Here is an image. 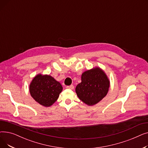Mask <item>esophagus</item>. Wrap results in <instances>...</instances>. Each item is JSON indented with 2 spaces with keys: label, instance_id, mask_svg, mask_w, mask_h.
I'll return each instance as SVG.
<instances>
[{
  "label": "esophagus",
  "instance_id": "34e87169",
  "mask_svg": "<svg viewBox=\"0 0 148 148\" xmlns=\"http://www.w3.org/2000/svg\"><path fill=\"white\" fill-rule=\"evenodd\" d=\"M66 88L67 89H74V85H73V84L69 85V86H67Z\"/></svg>",
  "mask_w": 148,
  "mask_h": 148
}]
</instances>
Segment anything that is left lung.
<instances>
[{
  "label": "left lung",
  "instance_id": "obj_1",
  "mask_svg": "<svg viewBox=\"0 0 148 148\" xmlns=\"http://www.w3.org/2000/svg\"><path fill=\"white\" fill-rule=\"evenodd\" d=\"M109 86V80L104 71L95 68L82 74V82L77 84L75 92L83 102L93 106L107 95Z\"/></svg>",
  "mask_w": 148,
  "mask_h": 148
}]
</instances>
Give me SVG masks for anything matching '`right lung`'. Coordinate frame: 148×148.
Wrapping results in <instances>:
<instances>
[{
  "label": "right lung",
  "instance_id": "obj_1",
  "mask_svg": "<svg viewBox=\"0 0 148 148\" xmlns=\"http://www.w3.org/2000/svg\"><path fill=\"white\" fill-rule=\"evenodd\" d=\"M29 90L31 96L36 102L45 107H49L56 101L62 86L52 77L38 74L31 82Z\"/></svg>",
  "mask_w": 148,
  "mask_h": 148
}]
</instances>
